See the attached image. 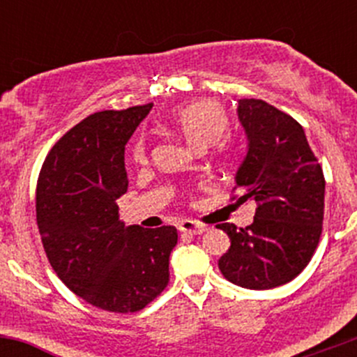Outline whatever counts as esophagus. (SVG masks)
Instances as JSON below:
<instances>
[{
    "label": "esophagus",
    "mask_w": 357,
    "mask_h": 357,
    "mask_svg": "<svg viewBox=\"0 0 357 357\" xmlns=\"http://www.w3.org/2000/svg\"><path fill=\"white\" fill-rule=\"evenodd\" d=\"M205 226L200 225V222L192 221V219H183L179 221V231L188 233V235H202L205 231Z\"/></svg>",
    "instance_id": "esophagus-1"
}]
</instances>
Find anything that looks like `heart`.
<instances>
[{"instance_id":"heart-1","label":"heart","mask_w":357,"mask_h":357,"mask_svg":"<svg viewBox=\"0 0 357 357\" xmlns=\"http://www.w3.org/2000/svg\"><path fill=\"white\" fill-rule=\"evenodd\" d=\"M169 124L195 150H204L212 145L214 155L219 160H228L231 157V143L225 136L229 128V119L219 103L211 100L190 103L176 110L169 119ZM131 157L136 164H145L149 160L145 139H136Z\"/></svg>"}]
</instances>
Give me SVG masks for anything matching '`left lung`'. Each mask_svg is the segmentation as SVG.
Instances as JSON below:
<instances>
[{"mask_svg":"<svg viewBox=\"0 0 357 357\" xmlns=\"http://www.w3.org/2000/svg\"><path fill=\"white\" fill-rule=\"evenodd\" d=\"M248 152L236 172L233 200L255 202L254 222H221L229 250L219 259L228 282L269 290L297 278L318 248L325 214V176L302 126L255 98L238 102Z\"/></svg>","mask_w":357,"mask_h":357,"instance_id":"1","label":"left lung"}]
</instances>
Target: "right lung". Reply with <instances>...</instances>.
I'll return each mask as SVG.
<instances>
[{
    "label": "right lung",
    "mask_w": 357,
    "mask_h": 357,
    "mask_svg": "<svg viewBox=\"0 0 357 357\" xmlns=\"http://www.w3.org/2000/svg\"><path fill=\"white\" fill-rule=\"evenodd\" d=\"M153 103L102 110L68 129L39 171L36 219L53 271L75 295L110 312H136L169 283L174 226H124V146Z\"/></svg>",
    "instance_id": "add662e5"
}]
</instances>
